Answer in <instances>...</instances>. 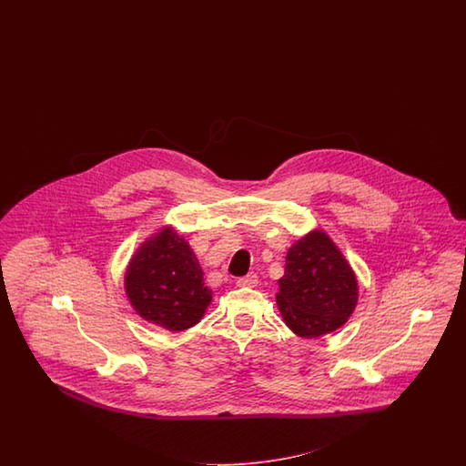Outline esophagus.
I'll return each mask as SVG.
<instances>
[{
    "instance_id": "1",
    "label": "esophagus",
    "mask_w": 466,
    "mask_h": 466,
    "mask_svg": "<svg viewBox=\"0 0 466 466\" xmlns=\"http://www.w3.org/2000/svg\"><path fill=\"white\" fill-rule=\"evenodd\" d=\"M238 285H239V287H246V289L256 287V285H258V277H256V275H248V277H242V279L238 280Z\"/></svg>"
}]
</instances>
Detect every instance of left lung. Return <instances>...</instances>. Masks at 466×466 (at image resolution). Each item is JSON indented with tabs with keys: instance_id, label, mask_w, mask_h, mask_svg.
Masks as SVG:
<instances>
[{
	"instance_id": "1",
	"label": "left lung",
	"mask_w": 466,
	"mask_h": 466,
	"mask_svg": "<svg viewBox=\"0 0 466 466\" xmlns=\"http://www.w3.org/2000/svg\"><path fill=\"white\" fill-rule=\"evenodd\" d=\"M275 299L290 331L319 339L349 321L359 302V280L333 239L314 228L289 248Z\"/></svg>"
}]
</instances>
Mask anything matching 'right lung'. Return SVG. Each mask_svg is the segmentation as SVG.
I'll return each mask as SVG.
<instances>
[{
    "mask_svg": "<svg viewBox=\"0 0 466 466\" xmlns=\"http://www.w3.org/2000/svg\"><path fill=\"white\" fill-rule=\"evenodd\" d=\"M189 242L162 226L137 248L125 271V292L147 323L179 333L198 325L212 302V289Z\"/></svg>",
    "mask_w": 466,
    "mask_h": 466,
    "instance_id": "add662e5",
    "label": "right lung"
}]
</instances>
